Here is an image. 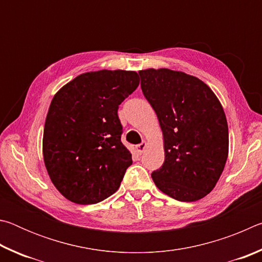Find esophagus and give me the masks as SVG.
I'll return each instance as SVG.
<instances>
[{"instance_id":"esophagus-1","label":"esophagus","mask_w":262,"mask_h":262,"mask_svg":"<svg viewBox=\"0 0 262 262\" xmlns=\"http://www.w3.org/2000/svg\"><path fill=\"white\" fill-rule=\"evenodd\" d=\"M147 147H148V143L145 141H142V143H140V144H137L136 145V150H137V152L139 154H143L144 152V150L147 149Z\"/></svg>"}]
</instances>
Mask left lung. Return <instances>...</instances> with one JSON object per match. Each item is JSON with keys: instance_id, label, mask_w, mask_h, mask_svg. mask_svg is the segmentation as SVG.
I'll return each mask as SVG.
<instances>
[{"instance_id": "8db88e82", "label": "left lung", "mask_w": 262, "mask_h": 262, "mask_svg": "<svg viewBox=\"0 0 262 262\" xmlns=\"http://www.w3.org/2000/svg\"><path fill=\"white\" fill-rule=\"evenodd\" d=\"M141 89L157 114L165 161L152 172L158 189L193 202L214 189L229 155V128L221 101L205 82L167 68L139 72Z\"/></svg>"}]
</instances>
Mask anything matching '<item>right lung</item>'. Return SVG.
<instances>
[{
	"mask_svg": "<svg viewBox=\"0 0 262 262\" xmlns=\"http://www.w3.org/2000/svg\"><path fill=\"white\" fill-rule=\"evenodd\" d=\"M139 84L133 70L103 69L78 75L53 97L43 127V163L69 201L94 205L120 187L133 161L121 142L118 108Z\"/></svg>",
	"mask_w": 262,
	"mask_h": 262,
	"instance_id": "add662e5",
	"label": "right lung"
}]
</instances>
